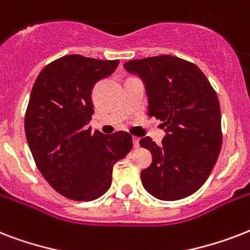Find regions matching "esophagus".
Here are the masks:
<instances>
[{
	"label": "esophagus",
	"instance_id": "esophagus-1",
	"mask_svg": "<svg viewBox=\"0 0 250 250\" xmlns=\"http://www.w3.org/2000/svg\"><path fill=\"white\" fill-rule=\"evenodd\" d=\"M132 141H133V148L137 149V148H139V146H140V144H139V141H140V139H139V137H133Z\"/></svg>",
	"mask_w": 250,
	"mask_h": 250
}]
</instances>
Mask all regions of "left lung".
Segmentation results:
<instances>
[{"label":"left lung","instance_id":"obj_1","mask_svg":"<svg viewBox=\"0 0 250 250\" xmlns=\"http://www.w3.org/2000/svg\"><path fill=\"white\" fill-rule=\"evenodd\" d=\"M125 68L144 82L148 115L164 122L166 131L160 145L149 136L140 140L153 157L141 171L143 186L164 201L188 197L209 178L221 152L217 93L196 64L178 57L128 61Z\"/></svg>","mask_w":250,"mask_h":250}]
</instances>
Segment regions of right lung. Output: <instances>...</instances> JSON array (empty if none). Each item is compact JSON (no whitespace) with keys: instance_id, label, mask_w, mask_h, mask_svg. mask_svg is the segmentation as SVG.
I'll return each instance as SVG.
<instances>
[{"instance_id":"add662e5","label":"right lung","mask_w":250,"mask_h":250,"mask_svg":"<svg viewBox=\"0 0 250 250\" xmlns=\"http://www.w3.org/2000/svg\"><path fill=\"white\" fill-rule=\"evenodd\" d=\"M118 64V60L64 56L41 70L29 96L24 129L35 164L58 193L75 201L106 193L113 166L132 149L129 133L106 136L86 127L94 113V84Z\"/></svg>"}]
</instances>
